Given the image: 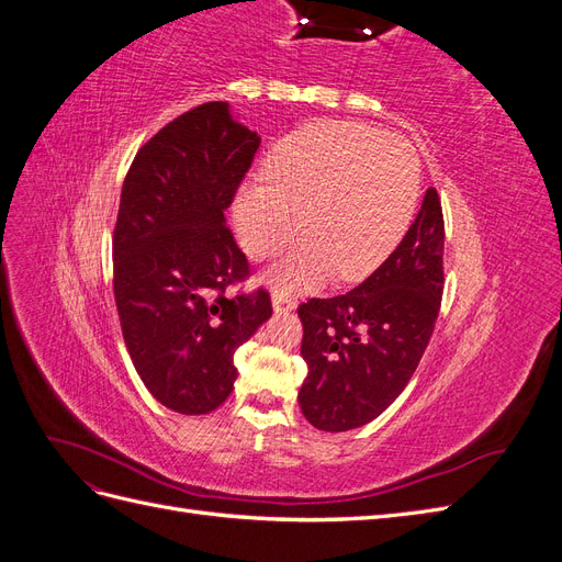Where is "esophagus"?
<instances>
[{"mask_svg":"<svg viewBox=\"0 0 562 562\" xmlns=\"http://www.w3.org/2000/svg\"><path fill=\"white\" fill-rule=\"evenodd\" d=\"M271 304H274L277 312H291L295 310V297L285 295L283 291H274L271 293Z\"/></svg>","mask_w":562,"mask_h":562,"instance_id":"esophagus-1","label":"esophagus"}]
</instances>
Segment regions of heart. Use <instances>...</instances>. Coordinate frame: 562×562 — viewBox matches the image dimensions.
I'll return each mask as SVG.
<instances>
[{
	"mask_svg": "<svg viewBox=\"0 0 562 562\" xmlns=\"http://www.w3.org/2000/svg\"><path fill=\"white\" fill-rule=\"evenodd\" d=\"M262 180L236 196V234L250 258L267 260L300 227L304 241L269 274L277 291L295 293L333 274L359 281L389 258L413 223L422 164L398 135L318 122L269 151Z\"/></svg>",
	"mask_w": 562,
	"mask_h": 562,
	"instance_id": "obj_1",
	"label": "heart"
}]
</instances>
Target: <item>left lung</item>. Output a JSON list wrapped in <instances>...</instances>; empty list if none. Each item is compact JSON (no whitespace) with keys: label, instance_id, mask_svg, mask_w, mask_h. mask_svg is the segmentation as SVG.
<instances>
[{"label":"left lung","instance_id":"1","mask_svg":"<svg viewBox=\"0 0 562 562\" xmlns=\"http://www.w3.org/2000/svg\"><path fill=\"white\" fill-rule=\"evenodd\" d=\"M443 209L431 187L403 241L361 285L300 304L307 378L297 401L312 427H363L411 382L443 297Z\"/></svg>","mask_w":562,"mask_h":562}]
</instances>
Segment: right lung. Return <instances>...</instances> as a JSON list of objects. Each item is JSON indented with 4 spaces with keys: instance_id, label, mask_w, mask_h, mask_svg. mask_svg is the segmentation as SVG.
<instances>
[{
    "instance_id": "1",
    "label": "right lung",
    "mask_w": 562,
    "mask_h": 562,
    "mask_svg": "<svg viewBox=\"0 0 562 562\" xmlns=\"http://www.w3.org/2000/svg\"><path fill=\"white\" fill-rule=\"evenodd\" d=\"M260 147L227 103L166 124L135 155L112 234V291L131 361L147 391L180 415L223 405L234 351L271 316L265 288L236 295L250 262L225 223Z\"/></svg>"
}]
</instances>
